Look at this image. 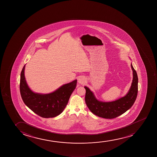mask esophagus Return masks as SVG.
<instances>
[{"label": "esophagus", "mask_w": 157, "mask_h": 157, "mask_svg": "<svg viewBox=\"0 0 157 157\" xmlns=\"http://www.w3.org/2000/svg\"><path fill=\"white\" fill-rule=\"evenodd\" d=\"M85 81H86V80L84 79V78H82V77H79V78H78V82L79 83H84Z\"/></svg>", "instance_id": "34e87169"}]
</instances>
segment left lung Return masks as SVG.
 I'll use <instances>...</instances> for the list:
<instances>
[{"mask_svg":"<svg viewBox=\"0 0 157 157\" xmlns=\"http://www.w3.org/2000/svg\"><path fill=\"white\" fill-rule=\"evenodd\" d=\"M133 80L131 88L125 96L111 102H102L97 100L90 89L85 86V101L90 111L99 117L113 119L119 117L128 110L136 101L138 93V76L132 65Z\"/></svg>","mask_w":157,"mask_h":157,"instance_id":"8db88e82","label":"left lung"}]
</instances>
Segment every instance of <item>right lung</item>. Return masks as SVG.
<instances>
[{
  "instance_id": "1",
  "label": "right lung",
  "mask_w": 157,
  "mask_h": 157,
  "mask_svg": "<svg viewBox=\"0 0 157 157\" xmlns=\"http://www.w3.org/2000/svg\"><path fill=\"white\" fill-rule=\"evenodd\" d=\"M24 66L22 69L20 91L23 102L34 113L44 118L56 117L63 112L67 106L72 92L75 90L77 80L61 86L55 92L49 94L34 93L25 81Z\"/></svg>"
}]
</instances>
